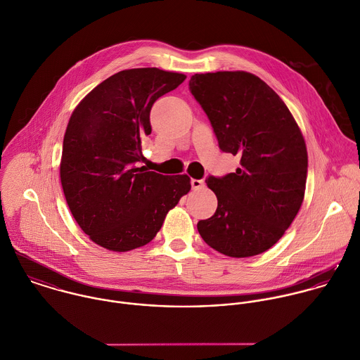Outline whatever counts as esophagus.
Wrapping results in <instances>:
<instances>
[{"instance_id":"1","label":"esophagus","mask_w":360,"mask_h":360,"mask_svg":"<svg viewBox=\"0 0 360 360\" xmlns=\"http://www.w3.org/2000/svg\"><path fill=\"white\" fill-rule=\"evenodd\" d=\"M191 185H192V189L198 191V189H202L205 186V181L203 179H192Z\"/></svg>"}]
</instances>
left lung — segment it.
<instances>
[{"label":"left lung","instance_id":"1","mask_svg":"<svg viewBox=\"0 0 360 360\" xmlns=\"http://www.w3.org/2000/svg\"><path fill=\"white\" fill-rule=\"evenodd\" d=\"M189 90L219 148L240 158L235 172L206 179L218 206L198 231L225 256L260 255L280 240L303 202L307 151L300 129L280 96L252 73H196Z\"/></svg>","mask_w":360,"mask_h":360}]
</instances>
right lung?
Returning a JSON list of instances; mask_svg holds the SVG:
<instances>
[{
    "mask_svg": "<svg viewBox=\"0 0 360 360\" xmlns=\"http://www.w3.org/2000/svg\"><path fill=\"white\" fill-rule=\"evenodd\" d=\"M185 79L158 68L121 71L96 86L71 115L60 167L64 195L82 231L108 250L148 243L191 191L188 175L136 167L151 134L153 104Z\"/></svg>",
    "mask_w": 360,
    "mask_h": 360,
    "instance_id": "1",
    "label": "right lung"
}]
</instances>
